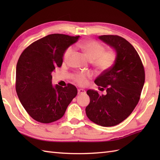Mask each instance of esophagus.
<instances>
[{"mask_svg": "<svg viewBox=\"0 0 160 160\" xmlns=\"http://www.w3.org/2000/svg\"><path fill=\"white\" fill-rule=\"evenodd\" d=\"M86 93V91H85V90L84 89H79L78 90V93L79 94V95H80V94H84V93Z\"/></svg>", "mask_w": 160, "mask_h": 160, "instance_id": "obj_1", "label": "esophagus"}]
</instances>
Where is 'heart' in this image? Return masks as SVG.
<instances>
[{
    "label": "heart",
    "instance_id": "1",
    "mask_svg": "<svg viewBox=\"0 0 160 160\" xmlns=\"http://www.w3.org/2000/svg\"><path fill=\"white\" fill-rule=\"evenodd\" d=\"M77 47L92 60L93 65L100 71H107L116 62L118 53L114 49L105 50V47L99 42L94 40H87L77 44ZM73 53V47H69L63 55L64 61L70 59ZM91 74L87 72H77L73 75V80L81 86H85L89 82Z\"/></svg>",
    "mask_w": 160,
    "mask_h": 160
}]
</instances>
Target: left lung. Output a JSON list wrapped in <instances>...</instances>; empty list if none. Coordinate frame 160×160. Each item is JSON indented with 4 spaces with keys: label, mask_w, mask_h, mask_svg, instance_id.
I'll use <instances>...</instances> for the list:
<instances>
[{
    "label": "left lung",
    "mask_w": 160,
    "mask_h": 160,
    "mask_svg": "<svg viewBox=\"0 0 160 160\" xmlns=\"http://www.w3.org/2000/svg\"><path fill=\"white\" fill-rule=\"evenodd\" d=\"M116 51L113 66L103 71L96 80L106 89V95L88 90L90 103L86 114L91 121L102 127H113L123 122L134 110L140 98L145 81L143 64L137 51L127 40L116 35L99 36Z\"/></svg>",
    "instance_id": "8db88e82"
}]
</instances>
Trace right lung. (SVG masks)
Returning <instances> with one entry per match:
<instances>
[{"mask_svg": "<svg viewBox=\"0 0 160 160\" xmlns=\"http://www.w3.org/2000/svg\"><path fill=\"white\" fill-rule=\"evenodd\" d=\"M79 38L49 34L32 43L19 57L16 91L23 107L36 121L48 124L58 120L77 96L76 87L71 84L53 87L52 73L62 66L65 50Z\"/></svg>", "mask_w": 160, "mask_h": 160, "instance_id": "add662e5", "label": "right lung"}]
</instances>
